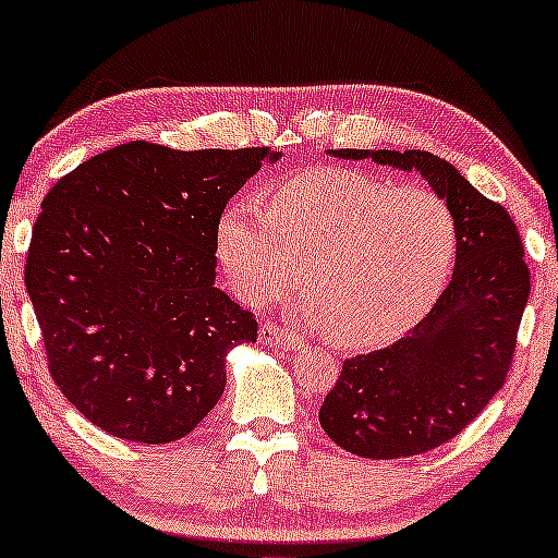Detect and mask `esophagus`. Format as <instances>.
Listing matches in <instances>:
<instances>
[{
    "label": "esophagus",
    "mask_w": 558,
    "mask_h": 558,
    "mask_svg": "<svg viewBox=\"0 0 558 558\" xmlns=\"http://www.w3.org/2000/svg\"><path fill=\"white\" fill-rule=\"evenodd\" d=\"M262 340L266 345H279L289 350V353H294V350L304 348V338L302 335H296L292 330H284V327H279L277 323H264L262 325Z\"/></svg>",
    "instance_id": "esophagus-1"
}]
</instances>
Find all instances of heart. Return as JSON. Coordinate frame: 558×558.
Instances as JSON below:
<instances>
[{
  "instance_id": "heart-1",
  "label": "heart",
  "mask_w": 558,
  "mask_h": 558,
  "mask_svg": "<svg viewBox=\"0 0 558 558\" xmlns=\"http://www.w3.org/2000/svg\"><path fill=\"white\" fill-rule=\"evenodd\" d=\"M216 243L241 300L269 304L302 266L304 319L340 348H378L429 315L452 277L460 231L432 190L307 167L277 182L269 205H228Z\"/></svg>"
}]
</instances>
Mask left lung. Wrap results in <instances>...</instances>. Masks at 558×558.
<instances>
[{
  "mask_svg": "<svg viewBox=\"0 0 558 558\" xmlns=\"http://www.w3.org/2000/svg\"><path fill=\"white\" fill-rule=\"evenodd\" d=\"M418 172L457 218L454 274L407 338L342 363L319 409L335 445L371 460L429 452L475 422L506 384L531 294L523 243L508 210L452 165L422 149H332Z\"/></svg>",
  "mask_w": 558,
  "mask_h": 558,
  "instance_id": "8db88e82",
  "label": "left lung"
}]
</instances>
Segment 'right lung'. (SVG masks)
Returning <instances> with one entry per match:
<instances>
[{"label": "right lung", "mask_w": 558, "mask_h": 558, "mask_svg": "<svg viewBox=\"0 0 558 558\" xmlns=\"http://www.w3.org/2000/svg\"><path fill=\"white\" fill-rule=\"evenodd\" d=\"M279 157L129 142L45 195L27 294L52 380L98 429L167 445L223 396L228 350L256 342L258 325L216 287L218 220Z\"/></svg>", "instance_id": "right-lung-1"}]
</instances>
